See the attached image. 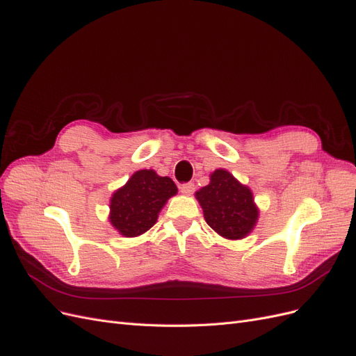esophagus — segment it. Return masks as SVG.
Wrapping results in <instances>:
<instances>
[{
    "label": "esophagus",
    "instance_id": "1",
    "mask_svg": "<svg viewBox=\"0 0 356 356\" xmlns=\"http://www.w3.org/2000/svg\"><path fill=\"white\" fill-rule=\"evenodd\" d=\"M179 190H181L182 195L190 196V195H193V191H195V184H193V182H188V184H182L179 187Z\"/></svg>",
    "mask_w": 356,
    "mask_h": 356
}]
</instances>
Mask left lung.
<instances>
[{"label": "left lung", "mask_w": 356, "mask_h": 356, "mask_svg": "<svg viewBox=\"0 0 356 356\" xmlns=\"http://www.w3.org/2000/svg\"><path fill=\"white\" fill-rule=\"evenodd\" d=\"M195 196L204 221L224 239L239 241L255 229L260 211L252 191L229 170L215 169L209 175V184L197 190Z\"/></svg>", "instance_id": "left-lung-1"}]
</instances>
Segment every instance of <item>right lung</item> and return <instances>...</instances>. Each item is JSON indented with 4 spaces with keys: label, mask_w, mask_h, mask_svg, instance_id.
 I'll return each instance as SVG.
<instances>
[{
    "label": "right lung",
    "mask_w": 356,
    "mask_h": 356,
    "mask_svg": "<svg viewBox=\"0 0 356 356\" xmlns=\"http://www.w3.org/2000/svg\"><path fill=\"white\" fill-rule=\"evenodd\" d=\"M177 193L169 177H160L153 169L136 170L111 195L108 220L118 234L136 238L153 227L160 211Z\"/></svg>",
    "instance_id": "add662e5"
}]
</instances>
